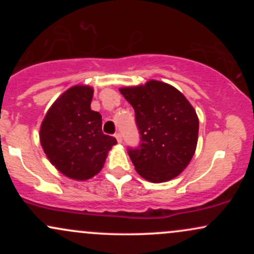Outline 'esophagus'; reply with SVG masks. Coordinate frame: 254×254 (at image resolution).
I'll return each mask as SVG.
<instances>
[{
    "label": "esophagus",
    "mask_w": 254,
    "mask_h": 254,
    "mask_svg": "<svg viewBox=\"0 0 254 254\" xmlns=\"http://www.w3.org/2000/svg\"><path fill=\"white\" fill-rule=\"evenodd\" d=\"M115 137H116V138H117L118 143H122V142H123V137H122V133L117 132V133H116V135H115Z\"/></svg>",
    "instance_id": "1"
}]
</instances>
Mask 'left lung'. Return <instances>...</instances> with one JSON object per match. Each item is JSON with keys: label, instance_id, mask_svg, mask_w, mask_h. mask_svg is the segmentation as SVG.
<instances>
[{"label": "left lung", "instance_id": "8db88e82", "mask_svg": "<svg viewBox=\"0 0 254 254\" xmlns=\"http://www.w3.org/2000/svg\"><path fill=\"white\" fill-rule=\"evenodd\" d=\"M119 90L135 110L141 135L138 147L127 149L137 173L151 183L179 176L197 147L199 122L192 105L173 86L155 80Z\"/></svg>", "mask_w": 254, "mask_h": 254}]
</instances>
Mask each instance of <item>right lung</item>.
Masks as SVG:
<instances>
[{
    "label": "right lung",
    "instance_id": "right-lung-1",
    "mask_svg": "<svg viewBox=\"0 0 254 254\" xmlns=\"http://www.w3.org/2000/svg\"><path fill=\"white\" fill-rule=\"evenodd\" d=\"M93 88L74 86L52 104L40 127V143L61 173L87 180L101 171L115 137L105 135L103 119L90 109Z\"/></svg>",
    "mask_w": 254,
    "mask_h": 254
}]
</instances>
